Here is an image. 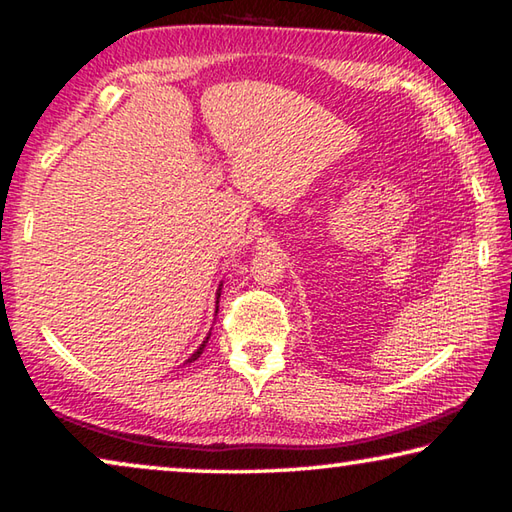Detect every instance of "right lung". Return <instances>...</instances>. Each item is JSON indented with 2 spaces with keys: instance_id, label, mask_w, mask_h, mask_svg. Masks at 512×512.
<instances>
[{
  "instance_id": "add662e5",
  "label": "right lung",
  "mask_w": 512,
  "mask_h": 512,
  "mask_svg": "<svg viewBox=\"0 0 512 512\" xmlns=\"http://www.w3.org/2000/svg\"><path fill=\"white\" fill-rule=\"evenodd\" d=\"M219 296H221V289H219V293H216V302H219ZM207 339H210V336H207ZM207 339L201 343V348H198L194 354H192V357H189L187 359V363H192V361H196L198 357H201V354H203V350H205V343H207Z\"/></svg>"
}]
</instances>
